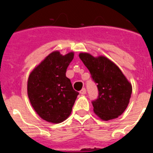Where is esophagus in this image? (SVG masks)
Segmentation results:
<instances>
[{"mask_svg":"<svg viewBox=\"0 0 153 153\" xmlns=\"http://www.w3.org/2000/svg\"><path fill=\"white\" fill-rule=\"evenodd\" d=\"M79 93H80V94H82V95H84V94H86V89H85V88L82 89V90H80V92H79Z\"/></svg>","mask_w":153,"mask_h":153,"instance_id":"esophagus-1","label":"esophagus"}]
</instances>
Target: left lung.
Listing matches in <instances>:
<instances>
[{"mask_svg":"<svg viewBox=\"0 0 153 153\" xmlns=\"http://www.w3.org/2000/svg\"><path fill=\"white\" fill-rule=\"evenodd\" d=\"M79 56L97 83L98 98L92 102L95 114L104 121L120 117L129 105L132 90L130 82L106 56H93L88 53H80Z\"/></svg>","mask_w":153,"mask_h":153,"instance_id":"obj_1","label":"left lung"}]
</instances>
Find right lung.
Instances as JSON below:
<instances>
[{"label": "right lung", "instance_id": "right-lung-1", "mask_svg": "<svg viewBox=\"0 0 153 153\" xmlns=\"http://www.w3.org/2000/svg\"><path fill=\"white\" fill-rule=\"evenodd\" d=\"M74 56V52L62 55L60 51H53L29 75L27 96L31 106L48 123H60L67 120L79 94L66 76Z\"/></svg>", "mask_w": 153, "mask_h": 153}]
</instances>
